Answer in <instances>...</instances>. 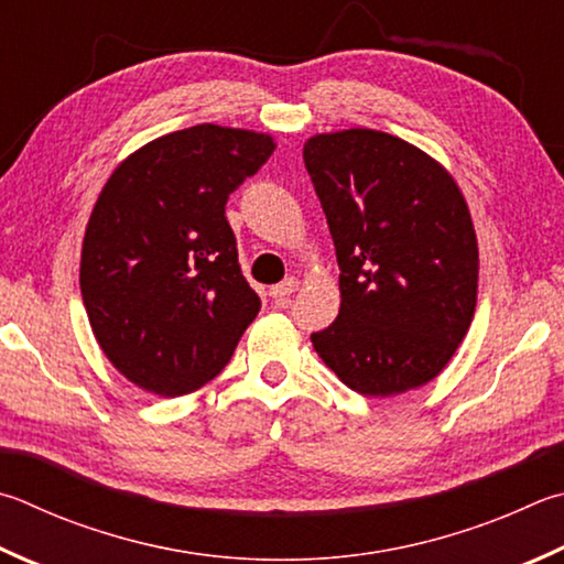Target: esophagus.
I'll return each instance as SVG.
<instances>
[{
	"instance_id": "obj_1",
	"label": "esophagus",
	"mask_w": 564,
	"mask_h": 564,
	"mask_svg": "<svg viewBox=\"0 0 564 564\" xmlns=\"http://www.w3.org/2000/svg\"><path fill=\"white\" fill-rule=\"evenodd\" d=\"M299 279H293V275H291V279H285L283 283H279V285H273V289H271V299L275 301V305H283V308H285V305H289L291 303V295L295 293V291H299Z\"/></svg>"
}]
</instances>
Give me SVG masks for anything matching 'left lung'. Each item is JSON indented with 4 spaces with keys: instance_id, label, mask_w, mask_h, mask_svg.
I'll list each match as a JSON object with an SVG mask.
<instances>
[{
    "instance_id": "left-lung-1",
    "label": "left lung",
    "mask_w": 564,
    "mask_h": 564,
    "mask_svg": "<svg viewBox=\"0 0 564 564\" xmlns=\"http://www.w3.org/2000/svg\"><path fill=\"white\" fill-rule=\"evenodd\" d=\"M340 265V313L311 340L367 397L409 392L444 370L468 333L478 243L454 177L406 140L350 128L303 145Z\"/></svg>"
}]
</instances>
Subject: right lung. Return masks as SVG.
Segmentation results:
<instances>
[{"label": "right lung", "instance_id": "1", "mask_svg": "<svg viewBox=\"0 0 564 564\" xmlns=\"http://www.w3.org/2000/svg\"><path fill=\"white\" fill-rule=\"evenodd\" d=\"M273 150L263 132L204 122L142 145L100 189L80 295L100 350L145 392L214 380L259 315L224 207Z\"/></svg>", "mask_w": 564, "mask_h": 564}]
</instances>
